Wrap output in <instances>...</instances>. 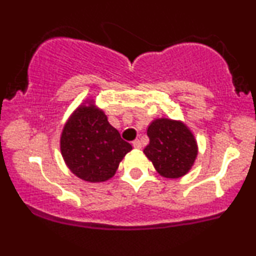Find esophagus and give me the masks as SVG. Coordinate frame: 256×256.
Masks as SVG:
<instances>
[{
    "mask_svg": "<svg viewBox=\"0 0 256 256\" xmlns=\"http://www.w3.org/2000/svg\"><path fill=\"white\" fill-rule=\"evenodd\" d=\"M132 146L134 148V149H140L142 148V143L140 140H134V142H132Z\"/></svg>",
    "mask_w": 256,
    "mask_h": 256,
    "instance_id": "34e87169",
    "label": "esophagus"
}]
</instances>
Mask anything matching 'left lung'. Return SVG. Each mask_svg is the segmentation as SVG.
<instances>
[{"label": "left lung", "mask_w": 256, "mask_h": 256, "mask_svg": "<svg viewBox=\"0 0 256 256\" xmlns=\"http://www.w3.org/2000/svg\"><path fill=\"white\" fill-rule=\"evenodd\" d=\"M149 144L143 150L163 178L186 175L194 164L198 144L194 134L180 120L158 118L148 128Z\"/></svg>", "instance_id": "left-lung-1"}]
</instances>
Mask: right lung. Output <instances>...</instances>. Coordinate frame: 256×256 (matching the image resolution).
<instances>
[{
    "mask_svg": "<svg viewBox=\"0 0 256 256\" xmlns=\"http://www.w3.org/2000/svg\"><path fill=\"white\" fill-rule=\"evenodd\" d=\"M60 152L66 167L87 182H104L116 174L132 146L122 140L107 116L86 100L72 112L60 134Z\"/></svg>",
    "mask_w": 256,
    "mask_h": 256,
    "instance_id": "add662e5",
    "label": "right lung"
}]
</instances>
